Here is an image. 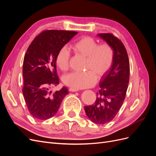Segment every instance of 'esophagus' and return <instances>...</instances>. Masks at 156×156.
I'll list each match as a JSON object with an SVG mask.
<instances>
[{"label":"esophagus","instance_id":"esophagus-1","mask_svg":"<svg viewBox=\"0 0 156 156\" xmlns=\"http://www.w3.org/2000/svg\"><path fill=\"white\" fill-rule=\"evenodd\" d=\"M69 90L70 92H77V91H79V89L71 87V88H69Z\"/></svg>","mask_w":156,"mask_h":156}]
</instances>
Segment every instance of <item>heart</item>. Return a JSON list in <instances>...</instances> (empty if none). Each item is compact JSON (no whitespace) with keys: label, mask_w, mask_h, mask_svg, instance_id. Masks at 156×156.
<instances>
[{"label":"heart","mask_w":156,"mask_h":156,"mask_svg":"<svg viewBox=\"0 0 156 156\" xmlns=\"http://www.w3.org/2000/svg\"><path fill=\"white\" fill-rule=\"evenodd\" d=\"M75 53L87 57L86 72H72L63 77V83L72 88L82 89L94 86L97 82V76L104 75L111 67L114 58V52L107 43L98 44L94 38L84 36L72 45ZM70 53L64 47L56 54L55 63L60 70L65 72L69 68Z\"/></svg>","instance_id":"heart-1"}]
</instances>
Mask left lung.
I'll use <instances>...</instances> for the list:
<instances>
[{"mask_svg":"<svg viewBox=\"0 0 156 156\" xmlns=\"http://www.w3.org/2000/svg\"><path fill=\"white\" fill-rule=\"evenodd\" d=\"M98 36L109 44L114 51L111 68L101 79L95 103L84 106L86 114L94 123L104 124L111 121L123 103L129 80V61L123 43L111 33Z\"/></svg>","mask_w":156,"mask_h":156,"instance_id":"obj_1","label":"left lung"}]
</instances>
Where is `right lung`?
<instances>
[{
	"mask_svg": "<svg viewBox=\"0 0 156 156\" xmlns=\"http://www.w3.org/2000/svg\"><path fill=\"white\" fill-rule=\"evenodd\" d=\"M77 32L48 30L33 40L25 53L23 66V94L30 115L47 120L57 112L68 90L63 87L52 93L50 88L59 83L55 58L58 51Z\"/></svg>",
	"mask_w": 156,
	"mask_h": 156,
	"instance_id": "obj_1",
	"label": "right lung"
}]
</instances>
